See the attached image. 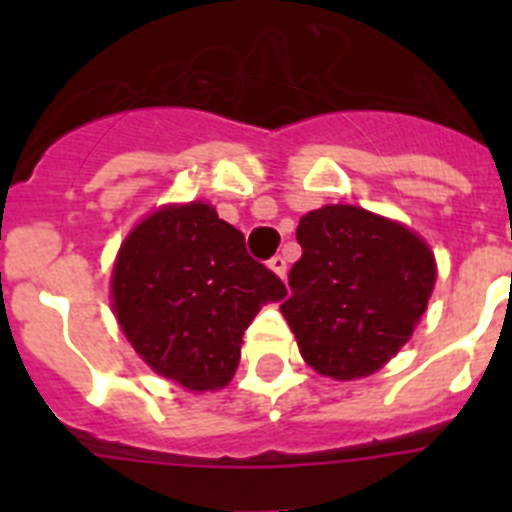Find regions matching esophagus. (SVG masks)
Masks as SVG:
<instances>
[{
    "label": "esophagus",
    "instance_id": "esophagus-1",
    "mask_svg": "<svg viewBox=\"0 0 512 512\" xmlns=\"http://www.w3.org/2000/svg\"><path fill=\"white\" fill-rule=\"evenodd\" d=\"M269 269L277 274V277L284 279V274H287V259L284 256H274V259H269Z\"/></svg>",
    "mask_w": 512,
    "mask_h": 512
}]
</instances>
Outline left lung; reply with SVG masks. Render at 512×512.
<instances>
[{
  "mask_svg": "<svg viewBox=\"0 0 512 512\" xmlns=\"http://www.w3.org/2000/svg\"><path fill=\"white\" fill-rule=\"evenodd\" d=\"M297 243L282 312L302 359L325 377H369L408 343L428 307L431 248L405 225L351 205L302 215Z\"/></svg>",
  "mask_w": 512,
  "mask_h": 512,
  "instance_id": "obj_1",
  "label": "left lung"
}]
</instances>
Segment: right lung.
Returning <instances> with one entry per match:
<instances>
[{"mask_svg":"<svg viewBox=\"0 0 512 512\" xmlns=\"http://www.w3.org/2000/svg\"><path fill=\"white\" fill-rule=\"evenodd\" d=\"M287 295L246 251L241 230L189 202L146 217L112 269L117 323L153 372L187 390H220L241 361L261 305Z\"/></svg>","mask_w":512,"mask_h":512,"instance_id":"1","label":"right lung"}]
</instances>
